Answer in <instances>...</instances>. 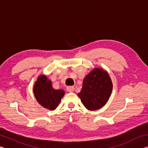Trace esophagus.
<instances>
[{
  "instance_id": "34e87169",
  "label": "esophagus",
  "mask_w": 148,
  "mask_h": 148,
  "mask_svg": "<svg viewBox=\"0 0 148 148\" xmlns=\"http://www.w3.org/2000/svg\"><path fill=\"white\" fill-rule=\"evenodd\" d=\"M66 90L69 92H73L74 91V86H69V87H67Z\"/></svg>"
}]
</instances>
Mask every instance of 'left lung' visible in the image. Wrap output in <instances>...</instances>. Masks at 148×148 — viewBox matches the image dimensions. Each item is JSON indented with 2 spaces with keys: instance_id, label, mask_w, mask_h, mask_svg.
Returning <instances> with one entry per match:
<instances>
[{
  "instance_id": "obj_1",
  "label": "left lung",
  "mask_w": 148,
  "mask_h": 148,
  "mask_svg": "<svg viewBox=\"0 0 148 148\" xmlns=\"http://www.w3.org/2000/svg\"><path fill=\"white\" fill-rule=\"evenodd\" d=\"M112 87L108 72L102 69H95L84 78L82 89L77 95L87 109L96 110L108 101Z\"/></svg>"
}]
</instances>
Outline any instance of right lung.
<instances>
[{
	"label": "right lung",
	"instance_id": "1",
	"mask_svg": "<svg viewBox=\"0 0 148 148\" xmlns=\"http://www.w3.org/2000/svg\"><path fill=\"white\" fill-rule=\"evenodd\" d=\"M34 94L36 101L42 106L50 110H53L64 95L63 90H56L52 87L51 82L44 75H41L37 79L34 86Z\"/></svg>",
	"mask_w": 148,
	"mask_h": 148
}]
</instances>
